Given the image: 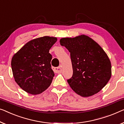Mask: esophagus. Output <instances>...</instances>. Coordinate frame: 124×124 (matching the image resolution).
<instances>
[{
	"label": "esophagus",
	"mask_w": 124,
	"mask_h": 124,
	"mask_svg": "<svg viewBox=\"0 0 124 124\" xmlns=\"http://www.w3.org/2000/svg\"><path fill=\"white\" fill-rule=\"evenodd\" d=\"M52 69L56 73H61L62 72V67L61 66H59L58 67H53Z\"/></svg>",
	"instance_id": "obj_1"
}]
</instances>
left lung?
I'll list each match as a JSON object with an SVG mask.
<instances>
[{
	"label": "left lung",
	"mask_w": 124,
	"mask_h": 124,
	"mask_svg": "<svg viewBox=\"0 0 124 124\" xmlns=\"http://www.w3.org/2000/svg\"><path fill=\"white\" fill-rule=\"evenodd\" d=\"M70 52L73 75L67 80L76 93L91 96L101 91L111 76V64L108 55L99 44L85 35L60 40Z\"/></svg>",
	"instance_id": "8db88e82"
}]
</instances>
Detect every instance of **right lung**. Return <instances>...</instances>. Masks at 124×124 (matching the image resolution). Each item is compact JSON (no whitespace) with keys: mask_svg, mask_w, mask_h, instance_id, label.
Returning a JSON list of instances; mask_svg holds the SVG:
<instances>
[{"mask_svg":"<svg viewBox=\"0 0 124 124\" xmlns=\"http://www.w3.org/2000/svg\"><path fill=\"white\" fill-rule=\"evenodd\" d=\"M56 37L44 36L31 40L12 57L14 80L24 91L37 95L51 85L54 73L51 68L49 49Z\"/></svg>","mask_w":124,"mask_h":124,"instance_id":"1","label":"right lung"}]
</instances>
